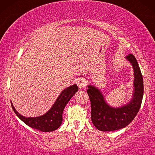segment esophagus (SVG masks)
<instances>
[{
	"mask_svg": "<svg viewBox=\"0 0 155 155\" xmlns=\"http://www.w3.org/2000/svg\"><path fill=\"white\" fill-rule=\"evenodd\" d=\"M76 84H78V87H79L80 89H82L86 85V80H84V78H80V79H78L77 80Z\"/></svg>",
	"mask_w": 155,
	"mask_h": 155,
	"instance_id": "obj_1",
	"label": "esophagus"
}]
</instances>
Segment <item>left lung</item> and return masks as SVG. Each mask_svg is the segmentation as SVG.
<instances>
[{"label": "left lung", "mask_w": 155, "mask_h": 155, "mask_svg": "<svg viewBox=\"0 0 155 155\" xmlns=\"http://www.w3.org/2000/svg\"><path fill=\"white\" fill-rule=\"evenodd\" d=\"M126 58L131 63L134 71V90L129 103L118 108L110 107L98 88L88 85L87 92L91 103V119L94 126L101 131L125 128L134 119L140 108L144 91L143 75L135 57L129 54Z\"/></svg>", "instance_id": "left-lung-1"}]
</instances>
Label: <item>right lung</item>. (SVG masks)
Listing matches in <instances>:
<instances>
[{"instance_id": "obj_1", "label": "right lung", "mask_w": 155, "mask_h": 155, "mask_svg": "<svg viewBox=\"0 0 155 155\" xmlns=\"http://www.w3.org/2000/svg\"><path fill=\"white\" fill-rule=\"evenodd\" d=\"M78 90V87L76 84L65 89L59 95L49 111L38 117H25L22 116L16 111L11 102L12 108L20 119L28 126L42 132H51L56 130L61 126L63 121L62 115L64 108Z\"/></svg>"}]
</instances>
